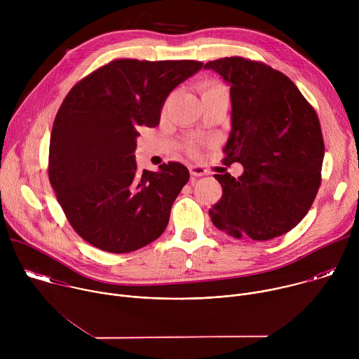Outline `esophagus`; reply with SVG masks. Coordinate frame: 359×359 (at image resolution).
Returning a JSON list of instances; mask_svg holds the SVG:
<instances>
[{"mask_svg":"<svg viewBox=\"0 0 359 359\" xmlns=\"http://www.w3.org/2000/svg\"><path fill=\"white\" fill-rule=\"evenodd\" d=\"M189 170H190L191 176H196V177H198V176H204V175L208 173V170L204 169L203 166H190V168H189Z\"/></svg>","mask_w":359,"mask_h":359,"instance_id":"1","label":"esophagus"}]
</instances>
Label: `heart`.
<instances>
[{
  "label": "heart",
  "instance_id": "b5f03b06",
  "mask_svg": "<svg viewBox=\"0 0 359 359\" xmlns=\"http://www.w3.org/2000/svg\"><path fill=\"white\" fill-rule=\"evenodd\" d=\"M217 90H226V89H224L222 85H219V83L206 82V83H203V85L200 86V96L203 97L204 95L212 93V92H217Z\"/></svg>",
  "mask_w": 359,
  "mask_h": 359
}]
</instances>
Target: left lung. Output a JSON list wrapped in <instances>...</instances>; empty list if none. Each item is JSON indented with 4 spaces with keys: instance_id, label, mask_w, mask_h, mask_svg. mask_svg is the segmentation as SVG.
<instances>
[{
    "instance_id": "1",
    "label": "left lung",
    "mask_w": 359,
    "mask_h": 359,
    "mask_svg": "<svg viewBox=\"0 0 359 359\" xmlns=\"http://www.w3.org/2000/svg\"><path fill=\"white\" fill-rule=\"evenodd\" d=\"M204 68L230 85L224 163L244 168L237 179L215 175L223 194L209 212L212 222L236 238L280 237L309 213L321 184L318 116L295 83L266 64L231 57Z\"/></svg>"
}]
</instances>
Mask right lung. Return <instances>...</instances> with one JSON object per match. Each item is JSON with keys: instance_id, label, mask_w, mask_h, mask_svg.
Returning a JSON list of instances; mask_svg holds the SVG:
<instances>
[{"instance_id": "right-lung-1", "label": "right lung", "mask_w": 359, "mask_h": 359, "mask_svg": "<svg viewBox=\"0 0 359 359\" xmlns=\"http://www.w3.org/2000/svg\"><path fill=\"white\" fill-rule=\"evenodd\" d=\"M201 67L116 60L64 99L50 133L48 175L68 222L89 244L122 254L165 231L190 175L177 162L139 172L137 129L158 126L169 93Z\"/></svg>"}]
</instances>
